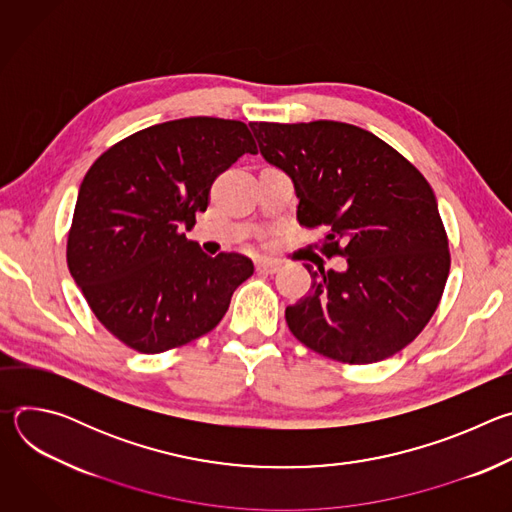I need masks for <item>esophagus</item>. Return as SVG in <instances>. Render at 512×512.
Returning a JSON list of instances; mask_svg holds the SVG:
<instances>
[{
	"mask_svg": "<svg viewBox=\"0 0 512 512\" xmlns=\"http://www.w3.org/2000/svg\"><path fill=\"white\" fill-rule=\"evenodd\" d=\"M255 267H257V271H261V273H277L279 269H281V265L277 263V261H271V259H255Z\"/></svg>",
	"mask_w": 512,
	"mask_h": 512,
	"instance_id": "obj_1",
	"label": "esophagus"
}]
</instances>
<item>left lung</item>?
<instances>
[{
    "label": "left lung",
    "instance_id": "left-lung-1",
    "mask_svg": "<svg viewBox=\"0 0 512 512\" xmlns=\"http://www.w3.org/2000/svg\"><path fill=\"white\" fill-rule=\"evenodd\" d=\"M263 160L294 182L298 221L322 227L326 257L287 326L308 348L371 364L405 348L429 322L450 273L437 200L415 166L383 139L340 121L249 123Z\"/></svg>",
    "mask_w": 512,
    "mask_h": 512
}]
</instances>
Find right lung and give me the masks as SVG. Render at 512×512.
Returning <instances> with one entry per match:
<instances>
[{
  "label": "right lung",
  "instance_id": "right-lung-1",
  "mask_svg": "<svg viewBox=\"0 0 512 512\" xmlns=\"http://www.w3.org/2000/svg\"><path fill=\"white\" fill-rule=\"evenodd\" d=\"M243 154H257L245 123L186 117L125 137L87 172L66 261L93 314L129 348L160 354L210 332L253 275L249 257H210L184 233Z\"/></svg>",
  "mask_w": 512,
  "mask_h": 512
}]
</instances>
